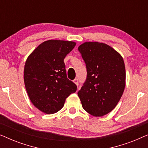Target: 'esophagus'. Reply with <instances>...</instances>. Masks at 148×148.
I'll return each instance as SVG.
<instances>
[{
	"instance_id": "34e87169",
	"label": "esophagus",
	"mask_w": 148,
	"mask_h": 148,
	"mask_svg": "<svg viewBox=\"0 0 148 148\" xmlns=\"http://www.w3.org/2000/svg\"><path fill=\"white\" fill-rule=\"evenodd\" d=\"M73 82L77 85V86H78V85H79V81H78L77 79H75L73 80Z\"/></svg>"
}]
</instances>
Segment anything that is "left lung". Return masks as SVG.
Segmentation results:
<instances>
[{
  "label": "left lung",
  "instance_id": "left-lung-1",
  "mask_svg": "<svg viewBox=\"0 0 148 148\" xmlns=\"http://www.w3.org/2000/svg\"><path fill=\"white\" fill-rule=\"evenodd\" d=\"M78 50L87 69L86 82L78 96L86 112L102 116L116 107L124 92V60L118 52L104 43L87 42Z\"/></svg>",
  "mask_w": 148,
  "mask_h": 148
}]
</instances>
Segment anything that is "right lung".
<instances>
[{
	"mask_svg": "<svg viewBox=\"0 0 148 148\" xmlns=\"http://www.w3.org/2000/svg\"><path fill=\"white\" fill-rule=\"evenodd\" d=\"M71 41L50 40L40 44L26 60L23 78L32 104L50 114L59 111L77 86L67 78L64 58L73 49Z\"/></svg>",
	"mask_w": 148,
	"mask_h": 148,
	"instance_id": "add662e5",
	"label": "right lung"
}]
</instances>
